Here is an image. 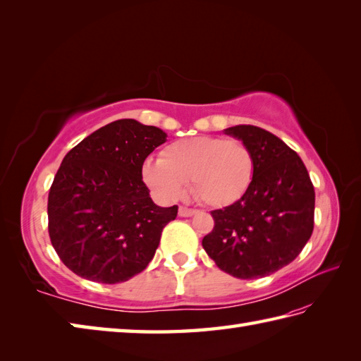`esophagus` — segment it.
Masks as SVG:
<instances>
[{"instance_id":"34e87169","label":"esophagus","mask_w":361,"mask_h":361,"mask_svg":"<svg viewBox=\"0 0 361 361\" xmlns=\"http://www.w3.org/2000/svg\"><path fill=\"white\" fill-rule=\"evenodd\" d=\"M197 212H198L197 209H190V208H186V206H180L178 216L180 217H190V216H194V214H197Z\"/></svg>"}]
</instances>
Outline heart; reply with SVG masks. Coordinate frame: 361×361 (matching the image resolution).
Here are the masks:
<instances>
[{"label":"heart","mask_w":361,"mask_h":361,"mask_svg":"<svg viewBox=\"0 0 361 361\" xmlns=\"http://www.w3.org/2000/svg\"><path fill=\"white\" fill-rule=\"evenodd\" d=\"M255 176V157L240 140L192 136L173 141L142 164V180L161 200L173 202L190 192L202 203L225 208L247 194Z\"/></svg>","instance_id":"obj_1"}]
</instances>
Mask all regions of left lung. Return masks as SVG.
<instances>
[{
    "instance_id": "8db88e82",
    "label": "left lung",
    "mask_w": 361,
    "mask_h": 361,
    "mask_svg": "<svg viewBox=\"0 0 361 361\" xmlns=\"http://www.w3.org/2000/svg\"><path fill=\"white\" fill-rule=\"evenodd\" d=\"M225 133L248 145L255 176L239 202L211 212L216 225L202 245L234 278H264L295 260L309 242L315 189L302 159L278 136L255 126Z\"/></svg>"
}]
</instances>
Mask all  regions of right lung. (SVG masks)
<instances>
[{
  "instance_id": "obj_1",
  "label": "right lung",
  "mask_w": 361,
  "mask_h": 361,
  "mask_svg": "<svg viewBox=\"0 0 361 361\" xmlns=\"http://www.w3.org/2000/svg\"><path fill=\"white\" fill-rule=\"evenodd\" d=\"M166 137L158 127L119 119L66 153L49 189L48 229L73 273L102 283L126 282L155 256L178 206L153 203L142 164Z\"/></svg>"
}]
</instances>
